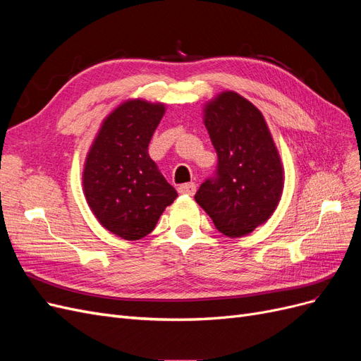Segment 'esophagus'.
I'll return each instance as SVG.
<instances>
[{
	"label": "esophagus",
	"mask_w": 361,
	"mask_h": 361,
	"mask_svg": "<svg viewBox=\"0 0 361 361\" xmlns=\"http://www.w3.org/2000/svg\"><path fill=\"white\" fill-rule=\"evenodd\" d=\"M195 190H197V187H195L194 182L182 183V185H179V188H178V191L180 194H185V195H192L195 192Z\"/></svg>",
	"instance_id": "1"
}]
</instances>
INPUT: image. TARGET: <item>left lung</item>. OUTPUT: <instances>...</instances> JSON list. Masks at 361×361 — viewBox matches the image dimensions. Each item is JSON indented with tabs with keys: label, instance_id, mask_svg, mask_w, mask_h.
Segmentation results:
<instances>
[{
	"label": "left lung",
	"instance_id": "left-lung-1",
	"mask_svg": "<svg viewBox=\"0 0 361 361\" xmlns=\"http://www.w3.org/2000/svg\"><path fill=\"white\" fill-rule=\"evenodd\" d=\"M204 126L218 161L194 199L218 232L245 236L268 220L281 197L283 167L274 140L262 113L235 92L206 105Z\"/></svg>",
	"mask_w": 361,
	"mask_h": 361
}]
</instances>
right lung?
Here are the masks:
<instances>
[{
    "instance_id": "add662e5",
    "label": "right lung",
    "mask_w": 361,
    "mask_h": 361,
    "mask_svg": "<svg viewBox=\"0 0 361 361\" xmlns=\"http://www.w3.org/2000/svg\"><path fill=\"white\" fill-rule=\"evenodd\" d=\"M166 111L162 104L128 101L108 116L87 155V203L106 231L137 241L154 231L178 192L149 157V143Z\"/></svg>"
}]
</instances>
